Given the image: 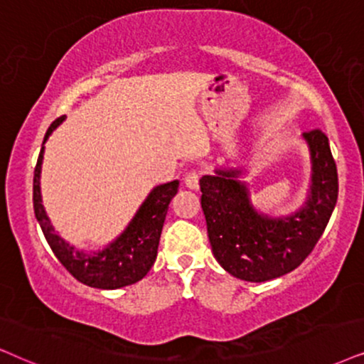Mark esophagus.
I'll use <instances>...</instances> for the list:
<instances>
[{
  "instance_id": "1",
  "label": "esophagus",
  "mask_w": 364,
  "mask_h": 364,
  "mask_svg": "<svg viewBox=\"0 0 364 364\" xmlns=\"http://www.w3.org/2000/svg\"><path fill=\"white\" fill-rule=\"evenodd\" d=\"M185 185L188 188H191V190H196L198 186H200V171H196V169H193L185 176Z\"/></svg>"
}]
</instances>
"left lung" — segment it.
<instances>
[{"label": "left lung", "instance_id": "1", "mask_svg": "<svg viewBox=\"0 0 364 364\" xmlns=\"http://www.w3.org/2000/svg\"><path fill=\"white\" fill-rule=\"evenodd\" d=\"M311 149L312 185L306 206L285 218L255 211L237 169L200 179L201 208L215 259L233 277L265 282L297 269L314 250L338 200V169L328 136L304 132Z\"/></svg>", "mask_w": 364, "mask_h": 364}]
</instances>
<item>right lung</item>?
<instances>
[{
  "label": "right lung",
  "mask_w": 364,
  "mask_h": 364,
  "mask_svg": "<svg viewBox=\"0 0 364 364\" xmlns=\"http://www.w3.org/2000/svg\"><path fill=\"white\" fill-rule=\"evenodd\" d=\"M65 119V116L55 119L52 126L48 127L43 142L48 139L52 131ZM41 161H43V148L40 151L38 161L35 166L33 176V208L35 216L38 220L41 232L47 238L50 248L55 257L60 260L65 269L79 282L97 289H119L124 285L137 282L149 272L153 267L156 255H158V245L161 230H163L164 218H166L168 206L171 198L178 193V181L166 183V185L156 186L144 203L141 205L129 227L116 242L110 243L107 248L94 255H87L84 252L75 250L72 245L60 238L55 232L43 205H41L40 195V171Z\"/></svg>",
  "instance_id": "1"
}]
</instances>
